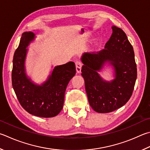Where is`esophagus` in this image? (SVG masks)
Returning a JSON list of instances; mask_svg holds the SVG:
<instances>
[{"label":"esophagus","instance_id":"34e87169","mask_svg":"<svg viewBox=\"0 0 150 150\" xmlns=\"http://www.w3.org/2000/svg\"><path fill=\"white\" fill-rule=\"evenodd\" d=\"M75 66H76V70H77V73H80L81 71V67H82V64L80 61H76L75 62Z\"/></svg>","mask_w":150,"mask_h":150}]
</instances>
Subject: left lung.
<instances>
[{
	"mask_svg": "<svg viewBox=\"0 0 150 150\" xmlns=\"http://www.w3.org/2000/svg\"><path fill=\"white\" fill-rule=\"evenodd\" d=\"M113 33L104 48L83 56L81 75L90 105L98 113H110L120 108L131 97L137 77L134 52L125 33L112 27ZM106 61L113 65L116 79L103 81L97 74Z\"/></svg>",
	"mask_w": 150,
	"mask_h": 150,
	"instance_id": "left-lung-1",
	"label": "left lung"
}]
</instances>
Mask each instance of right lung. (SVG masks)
Instances as JSON below:
<instances>
[{
	"mask_svg": "<svg viewBox=\"0 0 150 150\" xmlns=\"http://www.w3.org/2000/svg\"><path fill=\"white\" fill-rule=\"evenodd\" d=\"M32 32L22 34L20 45L13 58L12 83L16 96L22 108L32 115L53 117L62 110L64 95L69 81L76 73L75 63H68L54 68L48 80L42 86L35 85L26 77L24 62L29 43L34 39Z\"/></svg>",
	"mask_w": 150,
	"mask_h": 150,
	"instance_id": "1",
	"label": "right lung"
}]
</instances>
